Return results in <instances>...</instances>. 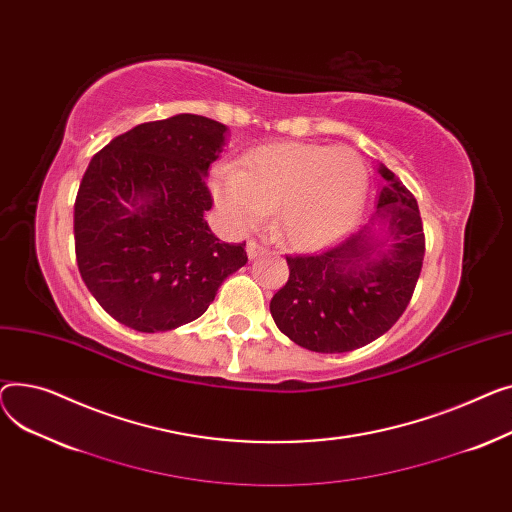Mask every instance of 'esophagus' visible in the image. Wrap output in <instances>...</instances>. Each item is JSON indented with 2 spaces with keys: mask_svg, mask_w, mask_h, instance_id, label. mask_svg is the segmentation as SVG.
I'll return each instance as SVG.
<instances>
[{
  "mask_svg": "<svg viewBox=\"0 0 512 512\" xmlns=\"http://www.w3.org/2000/svg\"><path fill=\"white\" fill-rule=\"evenodd\" d=\"M246 252H248V258H250V260H254V258H258L260 254H264L266 250H264L260 244H256V242H248Z\"/></svg>",
  "mask_w": 512,
  "mask_h": 512,
  "instance_id": "esophagus-1",
  "label": "esophagus"
}]
</instances>
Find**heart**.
<instances>
[{
    "label": "heart",
    "instance_id": "b5f03b06",
    "mask_svg": "<svg viewBox=\"0 0 512 512\" xmlns=\"http://www.w3.org/2000/svg\"><path fill=\"white\" fill-rule=\"evenodd\" d=\"M210 192L231 227H254L279 205L277 231L293 246L316 248L353 225L368 171L351 148L281 142L256 148L239 169L219 167Z\"/></svg>",
    "mask_w": 512,
    "mask_h": 512
}]
</instances>
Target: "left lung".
Listing matches in <instances>:
<instances>
[{
	"label": "left lung",
	"mask_w": 512,
	"mask_h": 512,
	"mask_svg": "<svg viewBox=\"0 0 512 512\" xmlns=\"http://www.w3.org/2000/svg\"><path fill=\"white\" fill-rule=\"evenodd\" d=\"M372 219L318 254L287 256L289 281L270 299L283 335L316 353H345L382 337L405 312L426 239L417 200L388 167Z\"/></svg>",
	"instance_id": "left-lung-1"
}]
</instances>
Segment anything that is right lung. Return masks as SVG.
<instances>
[{
    "instance_id": "1",
    "label": "right lung",
    "mask_w": 512,
    "mask_h": 512,
    "mask_svg": "<svg viewBox=\"0 0 512 512\" xmlns=\"http://www.w3.org/2000/svg\"><path fill=\"white\" fill-rule=\"evenodd\" d=\"M225 136L215 119L177 113L113 138L88 163L74 204L78 270L101 308L138 333L200 318L248 262L246 242L225 244L204 221V177Z\"/></svg>"
}]
</instances>
